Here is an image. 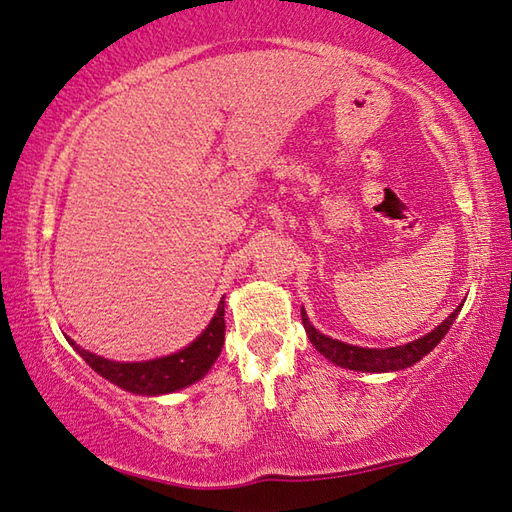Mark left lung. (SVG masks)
I'll return each mask as SVG.
<instances>
[{
  "instance_id": "1",
  "label": "left lung",
  "mask_w": 512,
  "mask_h": 512,
  "mask_svg": "<svg viewBox=\"0 0 512 512\" xmlns=\"http://www.w3.org/2000/svg\"><path fill=\"white\" fill-rule=\"evenodd\" d=\"M462 306L464 304H459L453 313H450L435 330H430L428 335L419 337L410 344L393 346V348H362V346L339 342V339L319 333V330L308 322L304 310H302V324L306 328L310 344H313L319 353L328 359V362H333L342 368L359 370V373H390V370H402L417 364L419 359L428 355L430 350L442 342L444 335L448 333V328L453 326V322L457 319Z\"/></svg>"
}]
</instances>
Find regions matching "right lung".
Instances as JSON below:
<instances>
[{
	"instance_id": "add662e5",
	"label": "right lung",
	"mask_w": 512,
	"mask_h": 512,
	"mask_svg": "<svg viewBox=\"0 0 512 512\" xmlns=\"http://www.w3.org/2000/svg\"><path fill=\"white\" fill-rule=\"evenodd\" d=\"M224 335L226 322L222 297L217 313L210 319L204 333L193 344H188L184 350L173 355L150 359V362H113V359L88 353L82 346H77L73 339H68V344L77 350L79 357H84V362L97 375L108 379L110 384L135 395H166L199 382L208 373L219 353H222Z\"/></svg>"
}]
</instances>
